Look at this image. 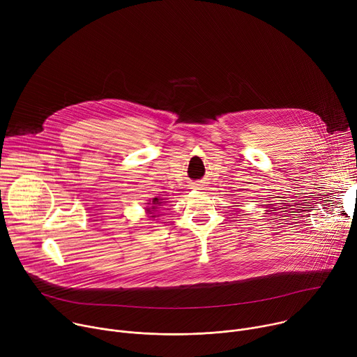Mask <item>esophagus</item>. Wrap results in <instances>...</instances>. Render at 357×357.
<instances>
[{"label": "esophagus", "instance_id": "34e87169", "mask_svg": "<svg viewBox=\"0 0 357 357\" xmlns=\"http://www.w3.org/2000/svg\"><path fill=\"white\" fill-rule=\"evenodd\" d=\"M192 188L196 189V190H202V189H203V185L199 183V182H193V183H192Z\"/></svg>", "mask_w": 357, "mask_h": 357}]
</instances>
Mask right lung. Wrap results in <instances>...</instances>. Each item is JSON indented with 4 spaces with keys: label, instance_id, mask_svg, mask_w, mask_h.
<instances>
[{
    "label": "right lung",
    "instance_id": "1",
    "mask_svg": "<svg viewBox=\"0 0 357 357\" xmlns=\"http://www.w3.org/2000/svg\"><path fill=\"white\" fill-rule=\"evenodd\" d=\"M164 200H165V199H160V197H154V199H152V203H149L151 206L145 208L146 213H148V215H152L151 218H155V212H157L158 206H161V205H162Z\"/></svg>",
    "mask_w": 357,
    "mask_h": 357
}]
</instances>
